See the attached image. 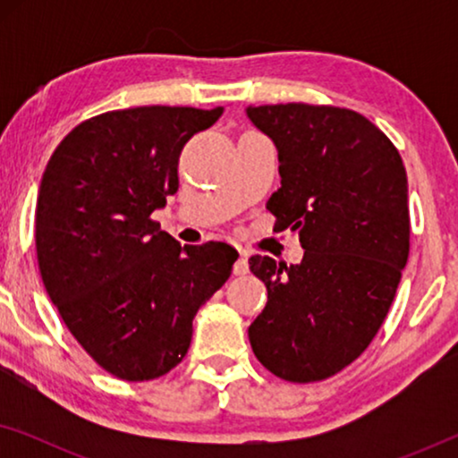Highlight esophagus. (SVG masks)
<instances>
[{
    "label": "esophagus",
    "mask_w": 458,
    "mask_h": 458,
    "mask_svg": "<svg viewBox=\"0 0 458 458\" xmlns=\"http://www.w3.org/2000/svg\"><path fill=\"white\" fill-rule=\"evenodd\" d=\"M250 271V265H248V254L246 252H242L240 254V259L235 260V265H233V273L235 275H246Z\"/></svg>",
    "instance_id": "34e87169"
}]
</instances>
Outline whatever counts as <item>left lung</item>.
<instances>
[{"label": "left lung", "mask_w": 458, "mask_h": 458, "mask_svg": "<svg viewBox=\"0 0 458 458\" xmlns=\"http://www.w3.org/2000/svg\"><path fill=\"white\" fill-rule=\"evenodd\" d=\"M279 154L268 198L279 231H296L300 265L252 256L265 310L250 325L256 359L293 384L327 379L377 334L409 260L406 171L394 143L359 112L335 106H248Z\"/></svg>", "instance_id": "left-lung-1"}]
</instances>
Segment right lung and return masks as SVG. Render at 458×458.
<instances>
[{"label": "right lung", "mask_w": 458, "mask_h": 458, "mask_svg": "<svg viewBox=\"0 0 458 458\" xmlns=\"http://www.w3.org/2000/svg\"><path fill=\"white\" fill-rule=\"evenodd\" d=\"M221 114L185 106L104 112L74 127L43 173V285L74 340L118 379H156L183 360L193 317L240 256L223 242L181 248L149 218L179 190L181 149Z\"/></svg>", "instance_id": "add662e5"}]
</instances>
